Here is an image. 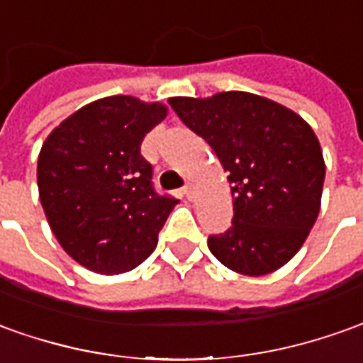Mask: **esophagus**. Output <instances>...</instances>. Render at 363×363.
I'll return each mask as SVG.
<instances>
[{"label": "esophagus", "mask_w": 363, "mask_h": 363, "mask_svg": "<svg viewBox=\"0 0 363 363\" xmlns=\"http://www.w3.org/2000/svg\"><path fill=\"white\" fill-rule=\"evenodd\" d=\"M182 196H186L187 199H191V197H194V191H191V186H184V187H182Z\"/></svg>", "instance_id": "esophagus-1"}]
</instances>
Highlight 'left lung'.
<instances>
[{
	"mask_svg": "<svg viewBox=\"0 0 363 363\" xmlns=\"http://www.w3.org/2000/svg\"><path fill=\"white\" fill-rule=\"evenodd\" d=\"M167 102L229 172L233 221L209 235V251L249 277L281 269L318 217L326 167L316 134L292 110L251 92Z\"/></svg>",
	"mask_w": 363,
	"mask_h": 363,
	"instance_id": "8db88e82",
	"label": "left lung"
}]
</instances>
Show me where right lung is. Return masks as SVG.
Instances as JSON below:
<instances>
[{
	"label": "right lung",
	"instance_id": "1",
	"mask_svg": "<svg viewBox=\"0 0 363 363\" xmlns=\"http://www.w3.org/2000/svg\"><path fill=\"white\" fill-rule=\"evenodd\" d=\"M166 112L157 102L108 96L77 110L45 140L37 162L41 206L82 267L118 274L156 249L177 199L157 194L140 146Z\"/></svg>",
	"mask_w": 363,
	"mask_h": 363
}]
</instances>
